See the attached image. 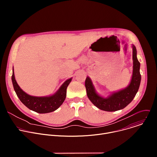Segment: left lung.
Masks as SVG:
<instances>
[{"instance_id":"left-lung-1","label":"left lung","mask_w":157,"mask_h":157,"mask_svg":"<svg viewBox=\"0 0 157 157\" xmlns=\"http://www.w3.org/2000/svg\"><path fill=\"white\" fill-rule=\"evenodd\" d=\"M133 75L130 84L125 89L112 94L107 98L99 96L95 91L91 80L87 77L85 86L88 98L92 103L101 110L113 112L121 110L130 104L136 96L140 84V63L137 58V50L133 45Z\"/></svg>"}]
</instances>
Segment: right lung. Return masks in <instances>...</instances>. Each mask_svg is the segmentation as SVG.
<instances>
[{
  "label": "right lung",
  "mask_w": 157,
  "mask_h": 157,
  "mask_svg": "<svg viewBox=\"0 0 157 157\" xmlns=\"http://www.w3.org/2000/svg\"><path fill=\"white\" fill-rule=\"evenodd\" d=\"M72 78L66 80L60 87L59 90L53 95L48 97H35L25 93L18 85L13 74L12 81L14 90L20 101L32 110L40 114L48 113L56 110L64 102L66 96V89Z\"/></svg>",
  "instance_id": "obj_1"
}]
</instances>
